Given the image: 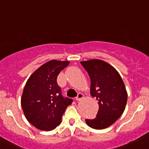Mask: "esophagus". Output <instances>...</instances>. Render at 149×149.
<instances>
[{"instance_id":"esophagus-1","label":"esophagus","mask_w":149,"mask_h":149,"mask_svg":"<svg viewBox=\"0 0 149 149\" xmlns=\"http://www.w3.org/2000/svg\"><path fill=\"white\" fill-rule=\"evenodd\" d=\"M83 97H84V95L82 94V93H79V94L77 95V96L75 99H76L77 101H80L81 100H82Z\"/></svg>"}]
</instances>
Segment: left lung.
I'll list each match as a JSON object with an SVG mask.
<instances>
[{
    "mask_svg": "<svg viewBox=\"0 0 149 149\" xmlns=\"http://www.w3.org/2000/svg\"><path fill=\"white\" fill-rule=\"evenodd\" d=\"M90 78V95L98 101L99 110L94 119L85 122L94 129H104L114 123L123 113L128 95L117 70L100 59L81 62Z\"/></svg>",
    "mask_w": 149,
    "mask_h": 149,
    "instance_id": "left-lung-1",
    "label": "left lung"
}]
</instances>
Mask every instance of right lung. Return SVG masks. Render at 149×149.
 <instances>
[{"label": "right lung", "instance_id": "1", "mask_svg": "<svg viewBox=\"0 0 149 149\" xmlns=\"http://www.w3.org/2000/svg\"><path fill=\"white\" fill-rule=\"evenodd\" d=\"M70 64L51 60L43 64L29 78L21 97L26 118L41 131H51L61 123L62 115L72 99L64 97L56 79Z\"/></svg>", "mask_w": 149, "mask_h": 149}]
</instances>
